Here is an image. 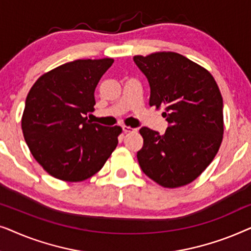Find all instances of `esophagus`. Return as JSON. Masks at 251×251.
Instances as JSON below:
<instances>
[{
  "label": "esophagus",
  "mask_w": 251,
  "mask_h": 251,
  "mask_svg": "<svg viewBox=\"0 0 251 251\" xmlns=\"http://www.w3.org/2000/svg\"><path fill=\"white\" fill-rule=\"evenodd\" d=\"M122 129H123V131H125L126 133L136 132V131H137V129H135V128H131V126H122Z\"/></svg>",
  "instance_id": "esophagus-1"
}]
</instances>
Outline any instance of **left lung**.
<instances>
[{
  "label": "left lung",
  "mask_w": 251,
  "mask_h": 251,
  "mask_svg": "<svg viewBox=\"0 0 251 251\" xmlns=\"http://www.w3.org/2000/svg\"><path fill=\"white\" fill-rule=\"evenodd\" d=\"M133 60L149 80L150 106H163L169 123L164 135L147 126L139 130V166L162 187L185 186L203 173L221 147V91L210 72L177 52L160 51Z\"/></svg>",
  "instance_id": "1"
}]
</instances>
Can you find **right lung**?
<instances>
[{
  "instance_id": "obj_1",
  "label": "right lung",
  "mask_w": 251,
  "mask_h": 251,
  "mask_svg": "<svg viewBox=\"0 0 251 251\" xmlns=\"http://www.w3.org/2000/svg\"><path fill=\"white\" fill-rule=\"evenodd\" d=\"M114 59H77L37 78L27 95L22 129L41 167L64 181H83L104 167L122 128L91 123L95 90Z\"/></svg>"
}]
</instances>
